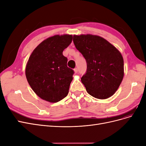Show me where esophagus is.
I'll return each mask as SVG.
<instances>
[{"label":"esophagus","mask_w":146,"mask_h":146,"mask_svg":"<svg viewBox=\"0 0 146 146\" xmlns=\"http://www.w3.org/2000/svg\"><path fill=\"white\" fill-rule=\"evenodd\" d=\"M74 70L75 73H77V72H78V69H77V68H75V69H74Z\"/></svg>","instance_id":"1"}]
</instances>
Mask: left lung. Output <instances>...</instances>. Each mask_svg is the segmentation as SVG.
I'll return each instance as SVG.
<instances>
[{"label":"left lung","mask_w":146,"mask_h":146,"mask_svg":"<svg viewBox=\"0 0 146 146\" xmlns=\"http://www.w3.org/2000/svg\"><path fill=\"white\" fill-rule=\"evenodd\" d=\"M73 42L87 63L86 72L81 81L88 93L99 99L112 96L120 86L124 74L120 52L97 35H74Z\"/></svg>","instance_id":"obj_1"}]
</instances>
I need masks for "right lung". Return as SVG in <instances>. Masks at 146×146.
Wrapping results in <instances>:
<instances>
[{
  "mask_svg": "<svg viewBox=\"0 0 146 146\" xmlns=\"http://www.w3.org/2000/svg\"><path fill=\"white\" fill-rule=\"evenodd\" d=\"M72 41V35H55L39 44L30 56L26 78L42 99L55 103L67 96L74 72L67 66L63 52Z\"/></svg>",
  "mask_w": 146,
  "mask_h": 146,
  "instance_id": "obj_1",
  "label": "right lung"
}]
</instances>
